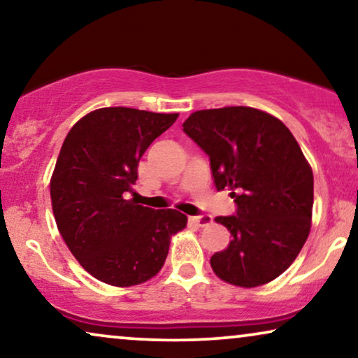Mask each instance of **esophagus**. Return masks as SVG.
I'll return each instance as SVG.
<instances>
[{
    "label": "esophagus",
    "mask_w": 358,
    "mask_h": 358,
    "mask_svg": "<svg viewBox=\"0 0 358 358\" xmlns=\"http://www.w3.org/2000/svg\"><path fill=\"white\" fill-rule=\"evenodd\" d=\"M190 220H192L194 224H197V227H200V228L208 227V224L213 222L212 215H199V217H192Z\"/></svg>",
    "instance_id": "obj_1"
}]
</instances>
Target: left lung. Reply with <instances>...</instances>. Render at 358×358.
<instances>
[{"label":"left lung","instance_id":"obj_1","mask_svg":"<svg viewBox=\"0 0 358 358\" xmlns=\"http://www.w3.org/2000/svg\"><path fill=\"white\" fill-rule=\"evenodd\" d=\"M184 134L208 156L215 187L233 190L236 212L218 217L231 233L210 264L222 280L257 287L287 271L311 228L313 171L292 131L252 107L197 110Z\"/></svg>","mask_w":358,"mask_h":358}]
</instances>
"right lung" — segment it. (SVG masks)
Instances as JSON below:
<instances>
[{"instance_id":"obj_1","label":"right lung","mask_w":358,"mask_h":358,"mask_svg":"<svg viewBox=\"0 0 358 358\" xmlns=\"http://www.w3.org/2000/svg\"><path fill=\"white\" fill-rule=\"evenodd\" d=\"M179 114L104 107L68 131L50 180L52 208L62 238L97 280L138 285L161 271L171 236L187 224L178 210L127 200L138 163Z\"/></svg>"}]
</instances>
